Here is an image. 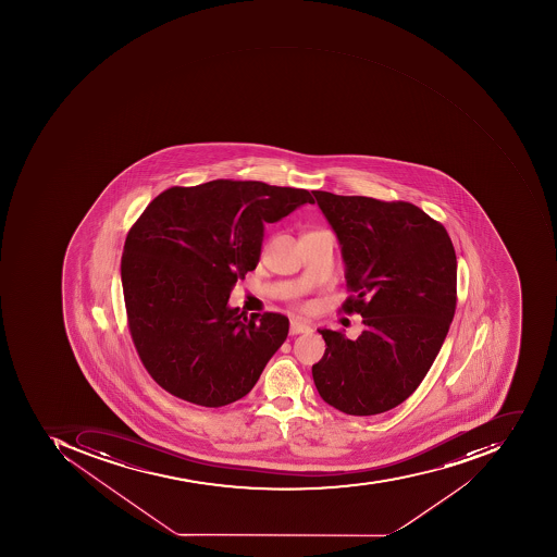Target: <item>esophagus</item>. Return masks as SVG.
<instances>
[{
	"instance_id": "1",
	"label": "esophagus",
	"mask_w": 557,
	"mask_h": 557,
	"mask_svg": "<svg viewBox=\"0 0 557 557\" xmlns=\"http://www.w3.org/2000/svg\"><path fill=\"white\" fill-rule=\"evenodd\" d=\"M304 332H310V325L304 324L301 320L293 319L289 322V334L296 336V334H304Z\"/></svg>"
}]
</instances>
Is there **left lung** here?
I'll use <instances>...</instances> for the list:
<instances>
[{"mask_svg":"<svg viewBox=\"0 0 557 557\" xmlns=\"http://www.w3.org/2000/svg\"><path fill=\"white\" fill-rule=\"evenodd\" d=\"M339 238L346 313L363 317L358 339L319 329L313 364L320 397L344 414L375 416L403 404L426 376L457 308V256L445 226L406 201L313 190Z\"/></svg>","mask_w":557,"mask_h":557,"instance_id":"1","label":"left lung"}]
</instances>
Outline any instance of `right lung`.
<instances>
[{"mask_svg": "<svg viewBox=\"0 0 557 557\" xmlns=\"http://www.w3.org/2000/svg\"><path fill=\"white\" fill-rule=\"evenodd\" d=\"M305 202V189L220 178L163 190L131 226L121 259L127 327L163 391L202 407L252 391L289 320L230 308V292L256 269L264 223Z\"/></svg>", "mask_w": 557, "mask_h": 557, "instance_id": "obj_1", "label": "right lung"}]
</instances>
